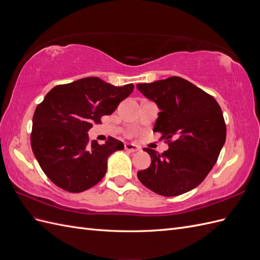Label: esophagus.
<instances>
[{
  "mask_svg": "<svg viewBox=\"0 0 260 260\" xmlns=\"http://www.w3.org/2000/svg\"><path fill=\"white\" fill-rule=\"evenodd\" d=\"M124 149L125 151H129V152H138L139 149H140V147L138 146V145H136V144H132V143H125L124 144Z\"/></svg>",
  "mask_w": 260,
  "mask_h": 260,
  "instance_id": "1",
  "label": "esophagus"
}]
</instances>
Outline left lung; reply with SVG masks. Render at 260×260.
Wrapping results in <instances>:
<instances>
[{"label": "left lung", "mask_w": 260, "mask_h": 260, "mask_svg": "<svg viewBox=\"0 0 260 260\" xmlns=\"http://www.w3.org/2000/svg\"><path fill=\"white\" fill-rule=\"evenodd\" d=\"M138 90L158 106L154 131L161 132L169 148L161 154L145 148L151 166L138 172L141 183L162 196L193 190L215 166L225 142L226 128L217 101L180 77L139 83ZM174 138L170 143L169 140Z\"/></svg>", "instance_id": "8db88e82"}]
</instances>
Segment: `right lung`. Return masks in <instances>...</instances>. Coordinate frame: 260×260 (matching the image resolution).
Instances as JSON below:
<instances>
[{
  "instance_id": "1",
  "label": "right lung",
  "mask_w": 260,
  "mask_h": 260,
  "mask_svg": "<svg viewBox=\"0 0 260 260\" xmlns=\"http://www.w3.org/2000/svg\"><path fill=\"white\" fill-rule=\"evenodd\" d=\"M132 83L115 86L98 77L56 85L36 108L31 147L44 174L60 188L83 192L107 170V159L123 149L119 140L90 141L88 131L101 117L112 115L133 91Z\"/></svg>"
}]
</instances>
